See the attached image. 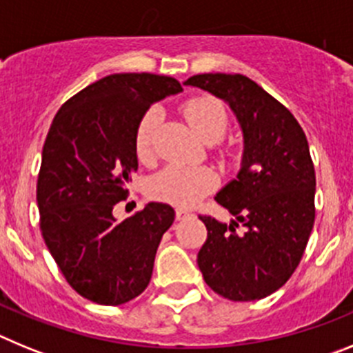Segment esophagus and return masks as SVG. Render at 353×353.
Here are the masks:
<instances>
[{
	"mask_svg": "<svg viewBox=\"0 0 353 353\" xmlns=\"http://www.w3.org/2000/svg\"><path fill=\"white\" fill-rule=\"evenodd\" d=\"M189 215H191V212H189V210H183V208H176V221L185 219V217H189Z\"/></svg>",
	"mask_w": 353,
	"mask_h": 353,
	"instance_id": "obj_1",
	"label": "esophagus"
}]
</instances>
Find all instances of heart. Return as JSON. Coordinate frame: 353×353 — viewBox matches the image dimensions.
<instances>
[{"instance_id": "obj_1", "label": "heart", "mask_w": 353, "mask_h": 353, "mask_svg": "<svg viewBox=\"0 0 353 353\" xmlns=\"http://www.w3.org/2000/svg\"><path fill=\"white\" fill-rule=\"evenodd\" d=\"M183 117L201 141L217 143L228 129V111L224 104L210 95L194 97L183 104ZM162 113L159 108L146 109L139 118L134 146L141 161L154 155L155 130L161 123ZM217 185V176L208 168L168 166L150 180L148 192L154 199L174 207H192L199 199L212 192Z\"/></svg>"}]
</instances>
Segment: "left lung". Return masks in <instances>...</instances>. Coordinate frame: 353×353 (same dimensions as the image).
Segmentation results:
<instances>
[{"instance_id": "left-lung-1", "label": "left lung", "mask_w": 353, "mask_h": 353, "mask_svg": "<svg viewBox=\"0 0 353 353\" xmlns=\"http://www.w3.org/2000/svg\"><path fill=\"white\" fill-rule=\"evenodd\" d=\"M183 84L230 105L244 136L236 179L215 201L235 215L232 223L199 215L207 242L198 267L215 293L235 302L260 301L290 279L314 224V166L299 121L249 77L199 74ZM242 223L245 233L236 232Z\"/></svg>"}]
</instances>
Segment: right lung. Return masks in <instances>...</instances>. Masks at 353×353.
Masks as SVG:
<instances>
[{
	"label": "right lung",
	"mask_w": 353,
	"mask_h": 353,
	"mask_svg": "<svg viewBox=\"0 0 353 353\" xmlns=\"http://www.w3.org/2000/svg\"><path fill=\"white\" fill-rule=\"evenodd\" d=\"M182 92L155 74H111L56 113L37 182L40 230L68 285L95 304L120 305L145 292L162 235L174 221L166 203L117 221L138 171L134 134L155 102Z\"/></svg>",
	"instance_id": "1"
}]
</instances>
